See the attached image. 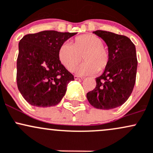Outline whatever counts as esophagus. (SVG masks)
<instances>
[{"label": "esophagus", "instance_id": "esophagus-1", "mask_svg": "<svg viewBox=\"0 0 153 153\" xmlns=\"http://www.w3.org/2000/svg\"><path fill=\"white\" fill-rule=\"evenodd\" d=\"M83 77H82V76H76V75H75L74 76V79H76V80H77V79H83Z\"/></svg>", "mask_w": 153, "mask_h": 153}]
</instances>
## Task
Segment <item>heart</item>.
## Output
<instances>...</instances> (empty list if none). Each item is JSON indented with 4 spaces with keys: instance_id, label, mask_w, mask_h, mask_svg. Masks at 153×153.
Returning <instances> with one entry per match:
<instances>
[{
    "instance_id": "heart-1",
    "label": "heart",
    "mask_w": 153,
    "mask_h": 153,
    "mask_svg": "<svg viewBox=\"0 0 153 153\" xmlns=\"http://www.w3.org/2000/svg\"><path fill=\"white\" fill-rule=\"evenodd\" d=\"M58 57L63 66L69 71H73L82 61L85 60L76 69V73L86 75L102 71L108 66L110 54L103 42L97 36L82 35L75 37L71 45L63 43L58 51Z\"/></svg>"
}]
</instances>
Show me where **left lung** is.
<instances>
[{"instance_id": "left-lung-1", "label": "left lung", "mask_w": 153, "mask_h": 153, "mask_svg": "<svg viewBox=\"0 0 153 153\" xmlns=\"http://www.w3.org/2000/svg\"><path fill=\"white\" fill-rule=\"evenodd\" d=\"M108 45L110 61L101 76L95 79L96 87L87 93L91 105L109 110L121 106L131 95L136 82L137 58L135 45L124 35L111 32H93Z\"/></svg>"}]
</instances>
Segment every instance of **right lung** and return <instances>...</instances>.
Returning <instances> with one entry per match:
<instances>
[{
	"label": "right lung",
	"mask_w": 153,
	"mask_h": 153,
	"mask_svg": "<svg viewBox=\"0 0 153 153\" xmlns=\"http://www.w3.org/2000/svg\"><path fill=\"white\" fill-rule=\"evenodd\" d=\"M76 34L47 30L26 35L20 40L16 82L28 103L46 108L61 102L67 85L74 78L61 63L58 51Z\"/></svg>",
	"instance_id": "1"
}]
</instances>
